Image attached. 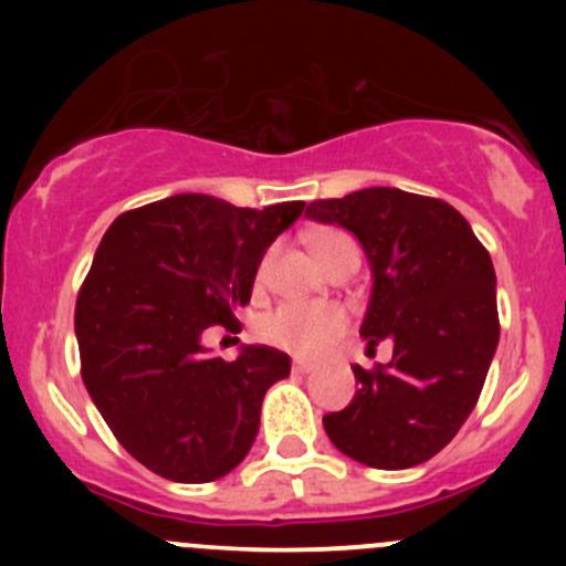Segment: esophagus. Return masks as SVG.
<instances>
[{"label": "esophagus", "mask_w": 566, "mask_h": 566, "mask_svg": "<svg viewBox=\"0 0 566 566\" xmlns=\"http://www.w3.org/2000/svg\"><path fill=\"white\" fill-rule=\"evenodd\" d=\"M293 373H298V375H310V373H315V364L304 361V358H295V361H293Z\"/></svg>", "instance_id": "esophagus-1"}]
</instances>
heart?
<instances>
[{
  "mask_svg": "<svg viewBox=\"0 0 566 566\" xmlns=\"http://www.w3.org/2000/svg\"><path fill=\"white\" fill-rule=\"evenodd\" d=\"M350 243V238L342 235V232L323 230L315 232L310 241L312 254L317 256V262H323L331 251ZM268 276V256L260 262V271L256 279ZM347 328V317L339 306L331 304H282L273 312H268L260 323L262 339L271 342V345L284 347V350L295 353V356H319V353L328 350Z\"/></svg>",
  "mask_w": 566,
  "mask_h": 566,
  "instance_id": "1",
  "label": "heart"
}]
</instances>
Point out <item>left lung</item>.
<instances>
[{
    "label": "left lung",
    "mask_w": 566,
    "mask_h": 566,
    "mask_svg": "<svg viewBox=\"0 0 566 566\" xmlns=\"http://www.w3.org/2000/svg\"><path fill=\"white\" fill-rule=\"evenodd\" d=\"M306 216L361 243L373 293L358 334L367 353L394 345L375 373L353 367L361 389L325 432L369 468L421 465L465 424L499 347L493 260L452 205L402 188L317 199Z\"/></svg>",
    "instance_id": "1"
}]
</instances>
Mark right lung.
Returning a JSON list of instances; mask_svg holds the SVG:
<instances>
[{
	"label": "right lung",
	"instance_id": "obj_1",
	"mask_svg": "<svg viewBox=\"0 0 566 566\" xmlns=\"http://www.w3.org/2000/svg\"><path fill=\"white\" fill-rule=\"evenodd\" d=\"M304 208L175 193L106 230L76 301L82 380L125 452L158 476L213 482L249 454L290 356L243 345L224 361L205 331L238 323L268 247Z\"/></svg>",
	"mask_w": 566,
	"mask_h": 566
}]
</instances>
